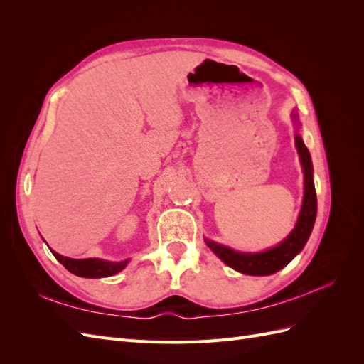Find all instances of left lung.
<instances>
[{
	"label": "left lung",
	"mask_w": 364,
	"mask_h": 364,
	"mask_svg": "<svg viewBox=\"0 0 364 364\" xmlns=\"http://www.w3.org/2000/svg\"><path fill=\"white\" fill-rule=\"evenodd\" d=\"M293 118L297 119L296 114H293ZM294 144L297 151H299L304 170V200L299 217H297V223L290 235L277 247L258 253L237 252L223 245H217L214 241L205 240L206 246L225 264H228L229 267H232L237 272L252 274V277H264V274H272L278 272L287 266L297 253L304 249L308 238H310L317 213V197L313 181V162L310 151L305 147L299 134L294 135Z\"/></svg>",
	"instance_id": "left-lung-1"
}]
</instances>
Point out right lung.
Returning a JSON list of instances; mask_svg holds the SVG:
<instances>
[{"label":"right lung","instance_id":"add662e5","mask_svg":"<svg viewBox=\"0 0 364 364\" xmlns=\"http://www.w3.org/2000/svg\"><path fill=\"white\" fill-rule=\"evenodd\" d=\"M51 253L56 259L62 264V266L70 270L71 273L77 274V277L82 278H106L112 277V274L123 270L129 259L124 261H106V259H98V258H87V259H73L68 257L59 255L58 252L51 250Z\"/></svg>","mask_w":364,"mask_h":364}]
</instances>
